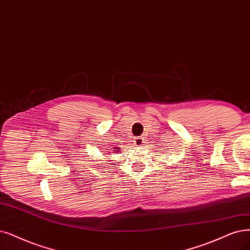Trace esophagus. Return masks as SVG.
<instances>
[{
	"mask_svg": "<svg viewBox=\"0 0 250 250\" xmlns=\"http://www.w3.org/2000/svg\"><path fill=\"white\" fill-rule=\"evenodd\" d=\"M134 142H135L136 146H141L144 143L143 137H135L134 138Z\"/></svg>",
	"mask_w": 250,
	"mask_h": 250,
	"instance_id": "esophagus-1",
	"label": "esophagus"
}]
</instances>
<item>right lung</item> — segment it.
Instances as JSON below:
<instances>
[{
    "mask_svg": "<svg viewBox=\"0 0 250 250\" xmlns=\"http://www.w3.org/2000/svg\"><path fill=\"white\" fill-rule=\"evenodd\" d=\"M117 151H119V150H116V151H115V152H117Z\"/></svg>",
    "mask_w": 250,
    "mask_h": 250,
    "instance_id": "right-lung-1",
    "label": "right lung"
}]
</instances>
